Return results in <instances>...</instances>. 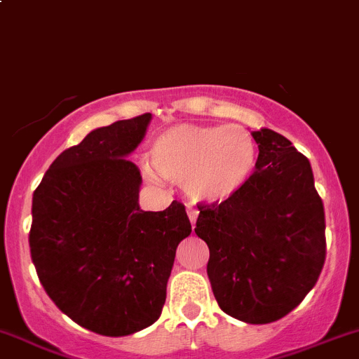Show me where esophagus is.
<instances>
[{"instance_id": "esophagus-1", "label": "esophagus", "mask_w": 359, "mask_h": 359, "mask_svg": "<svg viewBox=\"0 0 359 359\" xmlns=\"http://www.w3.org/2000/svg\"><path fill=\"white\" fill-rule=\"evenodd\" d=\"M187 215H189L191 224H193V227H194V224H196V220H198V210L189 208V210H187Z\"/></svg>"}]
</instances>
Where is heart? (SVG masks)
<instances>
[{
    "label": "heart",
    "instance_id": "obj_1",
    "mask_svg": "<svg viewBox=\"0 0 359 359\" xmlns=\"http://www.w3.org/2000/svg\"><path fill=\"white\" fill-rule=\"evenodd\" d=\"M149 156L159 175L186 186L191 200L222 203L243 189L259 151L243 126L177 125L153 140ZM144 173L154 175L149 166Z\"/></svg>",
    "mask_w": 359,
    "mask_h": 359
}]
</instances>
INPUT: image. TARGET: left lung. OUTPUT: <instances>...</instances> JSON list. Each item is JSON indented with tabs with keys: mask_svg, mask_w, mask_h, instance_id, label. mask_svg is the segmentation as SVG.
Masks as SVG:
<instances>
[{
	"mask_svg": "<svg viewBox=\"0 0 359 359\" xmlns=\"http://www.w3.org/2000/svg\"><path fill=\"white\" fill-rule=\"evenodd\" d=\"M259 158L231 200L198 205L194 233L210 248L220 309L250 325L281 320L320 278L327 255L323 201L311 163L269 128L252 132Z\"/></svg>",
	"mask_w": 359,
	"mask_h": 359,
	"instance_id": "obj_1",
	"label": "left lung"
}]
</instances>
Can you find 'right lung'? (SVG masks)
<instances>
[{"label": "right lung", "mask_w": 359, "mask_h": 359, "mask_svg": "<svg viewBox=\"0 0 359 359\" xmlns=\"http://www.w3.org/2000/svg\"><path fill=\"white\" fill-rule=\"evenodd\" d=\"M151 112L95 128L59 154L32 194L31 259L55 306L86 330L135 334L161 314L180 241L182 203L144 212L139 147Z\"/></svg>", "instance_id": "add662e5"}]
</instances>
